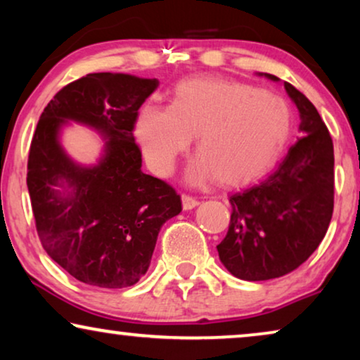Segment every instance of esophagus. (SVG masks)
Wrapping results in <instances>:
<instances>
[{
	"label": "esophagus",
	"mask_w": 360,
	"mask_h": 360,
	"mask_svg": "<svg viewBox=\"0 0 360 360\" xmlns=\"http://www.w3.org/2000/svg\"><path fill=\"white\" fill-rule=\"evenodd\" d=\"M181 205H184V210L188 211V210H193L198 206V201H196L193 196L190 195H181Z\"/></svg>",
	"instance_id": "esophagus-1"
}]
</instances>
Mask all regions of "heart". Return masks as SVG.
Listing matches in <instances>:
<instances>
[{
	"mask_svg": "<svg viewBox=\"0 0 360 360\" xmlns=\"http://www.w3.org/2000/svg\"><path fill=\"white\" fill-rule=\"evenodd\" d=\"M292 124L290 105L277 93L221 78H191L175 86L167 108H142L136 137L155 175H170L195 136L198 155L188 181L214 176L221 185H240L278 160Z\"/></svg>",
	"mask_w": 360,
	"mask_h": 360,
	"instance_id": "heart-1",
	"label": "heart"
}]
</instances>
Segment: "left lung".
<instances>
[{
	"mask_svg": "<svg viewBox=\"0 0 360 360\" xmlns=\"http://www.w3.org/2000/svg\"><path fill=\"white\" fill-rule=\"evenodd\" d=\"M270 82L280 78L257 73ZM300 112V139L259 184L229 195L226 238L216 245L234 277L260 282L300 267L318 249L334 206V149L313 103L283 82Z\"/></svg>",
	"mask_w": 360,
	"mask_h": 360,
	"instance_id": "8db88e82",
	"label": "left lung"
}]
</instances>
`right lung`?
Segmentation results:
<instances>
[{
    "instance_id": "obj_1",
    "label": "right lung",
    "mask_w": 360,
    "mask_h": 360,
    "mask_svg": "<svg viewBox=\"0 0 360 360\" xmlns=\"http://www.w3.org/2000/svg\"><path fill=\"white\" fill-rule=\"evenodd\" d=\"M157 86V78L88 73L53 96L34 132L27 190L39 239L52 260L86 285L139 282L160 228L181 211L175 190L142 172L132 136L137 110ZM72 122L101 134L95 165H80L63 147Z\"/></svg>"
}]
</instances>
